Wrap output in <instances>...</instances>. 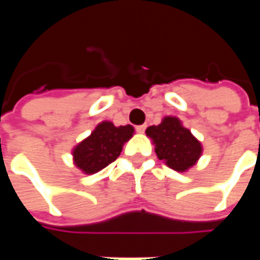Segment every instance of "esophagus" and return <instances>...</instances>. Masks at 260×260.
I'll list each match as a JSON object with an SVG mask.
<instances>
[{
	"instance_id": "1",
	"label": "esophagus",
	"mask_w": 260,
	"mask_h": 260,
	"mask_svg": "<svg viewBox=\"0 0 260 260\" xmlns=\"http://www.w3.org/2000/svg\"><path fill=\"white\" fill-rule=\"evenodd\" d=\"M146 131V125H138L136 126V132H139V134H143Z\"/></svg>"
}]
</instances>
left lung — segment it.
I'll return each mask as SVG.
<instances>
[{
	"instance_id": "left-lung-1",
	"label": "left lung",
	"mask_w": 260,
	"mask_h": 260,
	"mask_svg": "<svg viewBox=\"0 0 260 260\" xmlns=\"http://www.w3.org/2000/svg\"><path fill=\"white\" fill-rule=\"evenodd\" d=\"M146 135L154 143L157 157L178 173L191 169L201 157V142L182 126L177 117H164L161 124L147 128Z\"/></svg>"
}]
</instances>
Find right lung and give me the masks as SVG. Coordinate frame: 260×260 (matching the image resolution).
<instances>
[{
    "label": "right lung",
    "mask_w": 260,
    "mask_h": 260,
    "mask_svg": "<svg viewBox=\"0 0 260 260\" xmlns=\"http://www.w3.org/2000/svg\"><path fill=\"white\" fill-rule=\"evenodd\" d=\"M132 135L134 126L131 125L115 126L113 122L103 121L90 136L74 149L75 166L85 174H94L117 160L124 143L129 141Z\"/></svg>",
    "instance_id": "add662e5"
}]
</instances>
